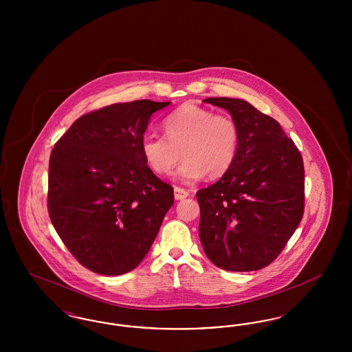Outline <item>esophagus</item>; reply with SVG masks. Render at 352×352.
<instances>
[{
    "instance_id": "1",
    "label": "esophagus",
    "mask_w": 352,
    "mask_h": 352,
    "mask_svg": "<svg viewBox=\"0 0 352 352\" xmlns=\"http://www.w3.org/2000/svg\"><path fill=\"white\" fill-rule=\"evenodd\" d=\"M188 195H190V192L187 190H184L182 187H178V186L174 187V197H175L177 201H182L184 198H187Z\"/></svg>"
}]
</instances>
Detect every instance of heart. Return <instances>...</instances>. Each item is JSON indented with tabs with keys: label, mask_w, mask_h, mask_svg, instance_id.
I'll list each match as a JSON object with an SVG mask.
<instances>
[{
	"label": "heart",
	"mask_w": 352,
	"mask_h": 352,
	"mask_svg": "<svg viewBox=\"0 0 352 352\" xmlns=\"http://www.w3.org/2000/svg\"><path fill=\"white\" fill-rule=\"evenodd\" d=\"M164 135L149 134L141 141L148 166L158 175H168L181 158L177 177L194 184L207 173L220 177L234 165L239 151V126L228 115H215L201 105L186 102L162 121Z\"/></svg>",
	"instance_id": "1"
}]
</instances>
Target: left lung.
Masks as SVG:
<instances>
[{
  "mask_svg": "<svg viewBox=\"0 0 352 352\" xmlns=\"http://www.w3.org/2000/svg\"><path fill=\"white\" fill-rule=\"evenodd\" d=\"M239 126V151L217 184L197 192L206 256L230 272L268 267L297 230L305 208L300 151L281 125L248 101L208 98Z\"/></svg>",
  "mask_w": 352,
  "mask_h": 352,
  "instance_id": "8db88e82",
  "label": "left lung"
}]
</instances>
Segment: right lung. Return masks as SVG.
<instances>
[{"label": "right lung", "instance_id": "obj_1", "mask_svg": "<svg viewBox=\"0 0 352 352\" xmlns=\"http://www.w3.org/2000/svg\"><path fill=\"white\" fill-rule=\"evenodd\" d=\"M170 101L118 102L78 118L55 144L47 207L55 231L87 269L118 276L151 250L174 191L141 153L151 116Z\"/></svg>", "mask_w": 352, "mask_h": 352}]
</instances>
